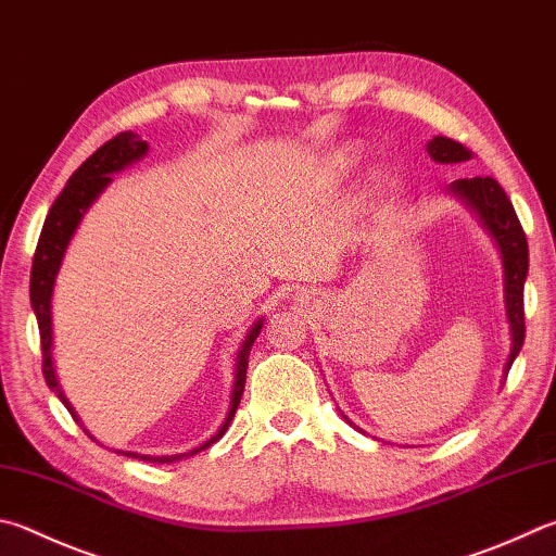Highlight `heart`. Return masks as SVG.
Listing matches in <instances>:
<instances>
[{"instance_id":"obj_1","label":"heart","mask_w":556,"mask_h":556,"mask_svg":"<svg viewBox=\"0 0 556 556\" xmlns=\"http://www.w3.org/2000/svg\"><path fill=\"white\" fill-rule=\"evenodd\" d=\"M357 157H359L357 150L352 148V146L336 150V153H332L326 160V179L332 181V185H336V181L345 179L352 173V167L357 165Z\"/></svg>"}]
</instances>
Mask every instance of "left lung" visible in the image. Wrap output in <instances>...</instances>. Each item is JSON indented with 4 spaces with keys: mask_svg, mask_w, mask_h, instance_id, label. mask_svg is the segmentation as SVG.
Listing matches in <instances>:
<instances>
[{
    "mask_svg": "<svg viewBox=\"0 0 556 556\" xmlns=\"http://www.w3.org/2000/svg\"><path fill=\"white\" fill-rule=\"evenodd\" d=\"M428 153L435 163L452 165L467 163L471 153L462 143L445 136H435L428 143ZM450 194L459 197L467 204L481 226L489 230L496 240L503 260V301H506V316L510 326V355L503 367V375H508L513 359L525 342V311H522V289L528 277V238L518 220L506 191L493 177H471L457 179L450 185Z\"/></svg>",
    "mask_w": 556,
    "mask_h": 556,
    "instance_id": "left-lung-1",
    "label": "left lung"
}]
</instances>
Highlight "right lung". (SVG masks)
<instances>
[{
    "label": "right lung",
    "instance_id": "obj_1",
    "mask_svg": "<svg viewBox=\"0 0 556 556\" xmlns=\"http://www.w3.org/2000/svg\"><path fill=\"white\" fill-rule=\"evenodd\" d=\"M148 155V143L140 140L138 134L134 130H126V134H118L104 143L99 150H94L83 165H79L73 177L67 179V187L60 191V197L55 199V204L50 206L43 230H40L38 245H36V255H34V267H31V306L38 320V330H40V350H43V377L50 391H55V396L65 403V408L73 413V418L79 422V416L73 408V403L67 401L65 391L60 389V381L55 375V362H53V289H55V277L60 271V265H63L65 250L73 240L75 230L83 220L85 211L94 204V199L102 194V191L109 187L111 175L121 173V169L134 165L136 160ZM262 330V318L250 328V332L240 345L238 355H236V379H233V393H230V406L226 413L224 426L218 428V432L211 440H206L204 445H199L189 452L181 454H169V457H150V454H136V452H124L126 457H136L143 462H157V464H167V462H177L181 457H191L201 450H206L224 438V432L228 430L230 420H233L238 403L243 399V389H245V371H248V357L252 350V342L257 340ZM89 435V430L85 428ZM92 438V435H89Z\"/></svg>",
    "mask_w": 556,
    "mask_h": 556
}]
</instances>
